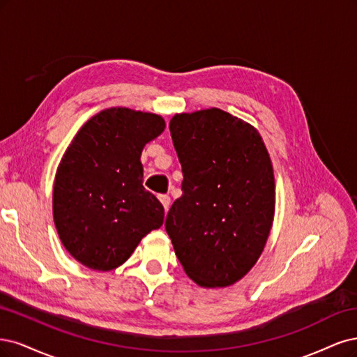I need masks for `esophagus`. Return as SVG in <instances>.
<instances>
[{
  "label": "esophagus",
  "mask_w": 357,
  "mask_h": 357,
  "mask_svg": "<svg viewBox=\"0 0 357 357\" xmlns=\"http://www.w3.org/2000/svg\"><path fill=\"white\" fill-rule=\"evenodd\" d=\"M160 202H162V204L165 206V211H169V206H170V197L167 194H162L160 195Z\"/></svg>",
  "instance_id": "esophagus-1"
}]
</instances>
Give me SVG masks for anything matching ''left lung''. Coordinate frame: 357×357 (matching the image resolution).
<instances>
[{"mask_svg":"<svg viewBox=\"0 0 357 357\" xmlns=\"http://www.w3.org/2000/svg\"><path fill=\"white\" fill-rule=\"evenodd\" d=\"M182 166V195L166 231L188 278L236 283L255 266L273 224L274 175L259 133L222 109L176 114L169 124Z\"/></svg>","mask_w":357,"mask_h":357,"instance_id":"1","label":"left lung"}]
</instances>
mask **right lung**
I'll list each match as a JSON object with an SVG mask.
<instances>
[{
  "mask_svg": "<svg viewBox=\"0 0 357 357\" xmlns=\"http://www.w3.org/2000/svg\"><path fill=\"white\" fill-rule=\"evenodd\" d=\"M165 128L155 114L109 108L68 146L54 178L53 218L65 249L83 266L117 268L163 225V204L142 185L141 154Z\"/></svg>",
  "mask_w": 357,
  "mask_h": 357,
  "instance_id": "add662e5",
  "label": "right lung"
}]
</instances>
